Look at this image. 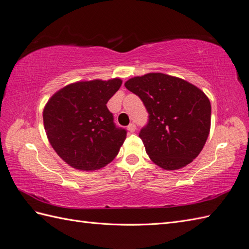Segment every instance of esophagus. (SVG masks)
I'll return each instance as SVG.
<instances>
[{
	"label": "esophagus",
	"mask_w": 249,
	"mask_h": 249,
	"mask_svg": "<svg viewBox=\"0 0 249 249\" xmlns=\"http://www.w3.org/2000/svg\"><path fill=\"white\" fill-rule=\"evenodd\" d=\"M128 130L129 132H131V133H133V132H135L136 130V125L134 123H131L129 125H128Z\"/></svg>",
	"instance_id": "34e87169"
}]
</instances>
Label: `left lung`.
<instances>
[{"label": "left lung", "mask_w": 249, "mask_h": 249, "mask_svg": "<svg viewBox=\"0 0 249 249\" xmlns=\"http://www.w3.org/2000/svg\"><path fill=\"white\" fill-rule=\"evenodd\" d=\"M124 86L140 97L148 112L140 137L154 163L175 170L197 158L211 125V104L203 91L164 73L135 76Z\"/></svg>", "instance_id": "8db88e82"}]
</instances>
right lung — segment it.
I'll return each mask as SVG.
<instances>
[{"mask_svg":"<svg viewBox=\"0 0 249 249\" xmlns=\"http://www.w3.org/2000/svg\"><path fill=\"white\" fill-rule=\"evenodd\" d=\"M123 81H88L58 90L43 109V124L53 149L73 168L96 170L112 162L126 130L116 125L107 103Z\"/></svg>","mask_w":249,"mask_h":249,"instance_id":"obj_1","label":"right lung"}]
</instances>
